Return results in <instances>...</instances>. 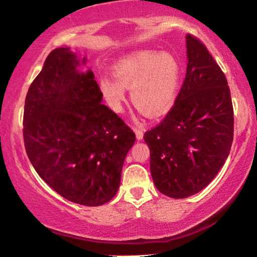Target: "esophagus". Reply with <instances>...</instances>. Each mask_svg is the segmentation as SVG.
<instances>
[{"label":"esophagus","instance_id":"obj_1","mask_svg":"<svg viewBox=\"0 0 257 257\" xmlns=\"http://www.w3.org/2000/svg\"><path fill=\"white\" fill-rule=\"evenodd\" d=\"M134 132H135V134H136V139H137V140L141 141L142 139H143V135H144L143 129H141V128H134Z\"/></svg>","mask_w":257,"mask_h":257}]
</instances>
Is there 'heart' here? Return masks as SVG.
I'll list each match as a JSON object with an SVG mask.
<instances>
[{"mask_svg":"<svg viewBox=\"0 0 257 257\" xmlns=\"http://www.w3.org/2000/svg\"><path fill=\"white\" fill-rule=\"evenodd\" d=\"M181 66L171 53L142 51L123 57L113 66V77H99V89L107 104L121 112L125 90L133 104L148 114L159 116L173 106L177 98Z\"/></svg>","mask_w":257,"mask_h":257,"instance_id":"heart-1","label":"heart"}]
</instances>
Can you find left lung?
<instances>
[{
	"mask_svg": "<svg viewBox=\"0 0 257 257\" xmlns=\"http://www.w3.org/2000/svg\"><path fill=\"white\" fill-rule=\"evenodd\" d=\"M187 72L174 106L144 134L156 188L172 198L204 189L233 142V106L224 72L200 40L186 36Z\"/></svg>",
	"mask_w": 257,
	"mask_h": 257,
	"instance_id": "1",
	"label": "left lung"
}]
</instances>
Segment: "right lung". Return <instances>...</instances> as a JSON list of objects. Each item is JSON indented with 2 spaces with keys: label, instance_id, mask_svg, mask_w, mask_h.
Instances as JSON below:
<instances>
[{
  "label": "right lung",
  "instance_id": "1",
  "mask_svg": "<svg viewBox=\"0 0 257 257\" xmlns=\"http://www.w3.org/2000/svg\"><path fill=\"white\" fill-rule=\"evenodd\" d=\"M69 47L49 53L24 107V143L39 177L66 200L99 206L115 196L135 134L112 109L92 70Z\"/></svg>",
  "mask_w": 257,
  "mask_h": 257
}]
</instances>
